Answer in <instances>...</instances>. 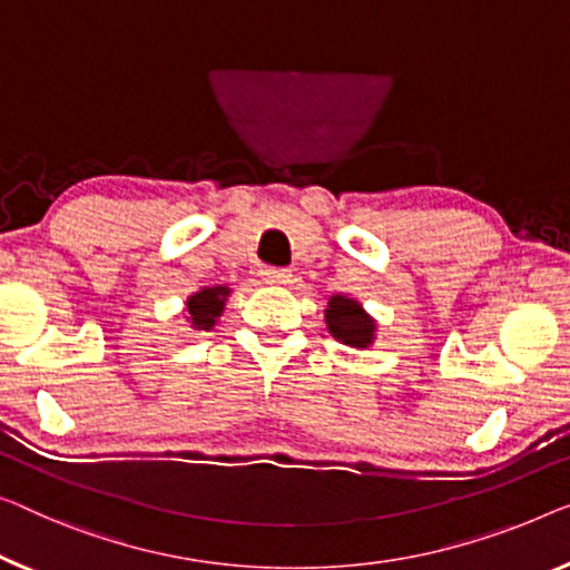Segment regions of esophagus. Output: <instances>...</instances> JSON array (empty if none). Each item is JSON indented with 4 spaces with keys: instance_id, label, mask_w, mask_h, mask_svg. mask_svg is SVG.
Segmentation results:
<instances>
[{
    "instance_id": "1",
    "label": "esophagus",
    "mask_w": 570,
    "mask_h": 570,
    "mask_svg": "<svg viewBox=\"0 0 570 570\" xmlns=\"http://www.w3.org/2000/svg\"><path fill=\"white\" fill-rule=\"evenodd\" d=\"M258 276H261V282H266V284H286L288 278H292V271L274 268V266H263Z\"/></svg>"
}]
</instances>
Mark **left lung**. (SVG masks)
Instances as JSON below:
<instances>
[{
  "mask_svg": "<svg viewBox=\"0 0 570 570\" xmlns=\"http://www.w3.org/2000/svg\"><path fill=\"white\" fill-rule=\"evenodd\" d=\"M325 325L327 333L333 335L337 343L347 347H358V351H366L373 343H376L379 322L371 317V314L363 309V304L353 296L345 294H333L327 299L325 309Z\"/></svg>",
  "mask_w": 570,
  "mask_h": 570,
  "instance_id": "1",
  "label": "left lung"
}]
</instances>
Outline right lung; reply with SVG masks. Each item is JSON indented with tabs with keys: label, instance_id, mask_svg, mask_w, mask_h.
<instances>
[{
	"label": "right lung",
	"instance_id": "1",
	"mask_svg": "<svg viewBox=\"0 0 570 570\" xmlns=\"http://www.w3.org/2000/svg\"><path fill=\"white\" fill-rule=\"evenodd\" d=\"M230 294H233L230 286L217 284V286H204L199 292L186 296L184 320L191 333H212V327L217 325L219 317H223L225 304L230 299Z\"/></svg>",
	"mask_w": 570,
	"mask_h": 570
}]
</instances>
